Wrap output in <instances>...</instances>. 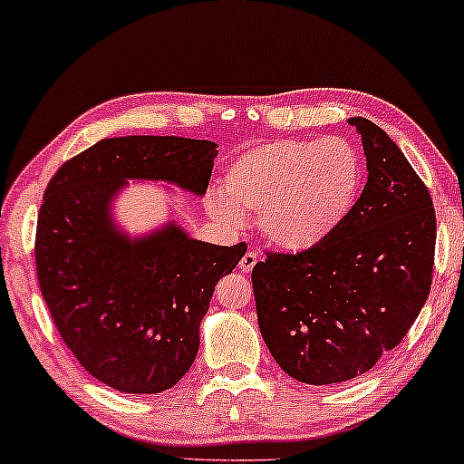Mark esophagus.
<instances>
[{
  "label": "esophagus",
  "instance_id": "34e87169",
  "mask_svg": "<svg viewBox=\"0 0 464 464\" xmlns=\"http://www.w3.org/2000/svg\"><path fill=\"white\" fill-rule=\"evenodd\" d=\"M256 264H257V256L253 251H246L245 256H243V259H240L238 262V270L243 272V275H249V272L256 268Z\"/></svg>",
  "mask_w": 464,
  "mask_h": 464
}]
</instances>
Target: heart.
Wrapping results in <instances>:
<instances>
[{
    "label": "heart",
    "mask_w": 464,
    "mask_h": 464,
    "mask_svg": "<svg viewBox=\"0 0 464 464\" xmlns=\"http://www.w3.org/2000/svg\"><path fill=\"white\" fill-rule=\"evenodd\" d=\"M363 162L344 139H278L257 145L230 164L224 194L208 208L219 221L238 226L243 213H259L272 245L291 253L327 243L357 205Z\"/></svg>",
    "instance_id": "heart-1"
}]
</instances>
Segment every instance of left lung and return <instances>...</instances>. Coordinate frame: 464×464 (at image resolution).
I'll return each mask as SVG.
<instances>
[{
  "label": "left lung",
  "instance_id": "1",
  "mask_svg": "<svg viewBox=\"0 0 464 464\" xmlns=\"http://www.w3.org/2000/svg\"><path fill=\"white\" fill-rule=\"evenodd\" d=\"M367 183L353 213L313 251L253 268L257 323L281 370L304 384L346 382L405 338L430 291L435 208L399 145L365 118Z\"/></svg>",
  "mask_w": 464,
  "mask_h": 464
}]
</instances>
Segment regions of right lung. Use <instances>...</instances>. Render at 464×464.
I'll return each instance as SVG.
<instances>
[{"instance_id":"1","label":"right lung","mask_w":464,"mask_h":464,"mask_svg":"<svg viewBox=\"0 0 464 464\" xmlns=\"http://www.w3.org/2000/svg\"><path fill=\"white\" fill-rule=\"evenodd\" d=\"M218 143L113 137L63 164L37 218L40 289L63 342L111 389L154 395L192 367L215 285L246 245L196 240L175 218L145 234L116 215L129 181H162L205 196Z\"/></svg>"}]
</instances>
